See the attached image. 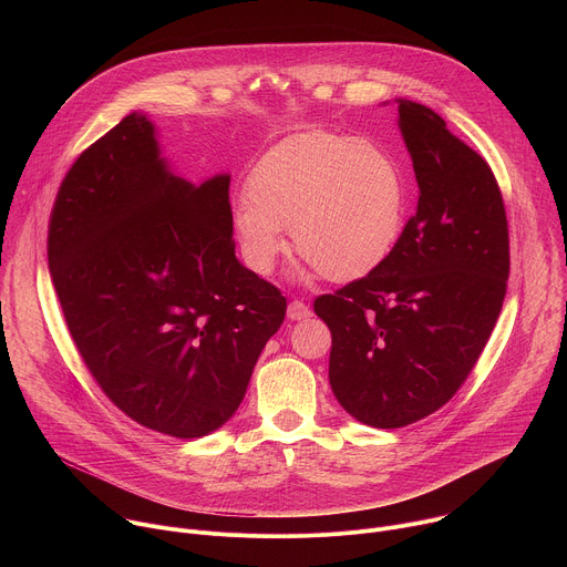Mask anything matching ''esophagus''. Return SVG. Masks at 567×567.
<instances>
[{"label": "esophagus", "instance_id": "esophagus-1", "mask_svg": "<svg viewBox=\"0 0 567 567\" xmlns=\"http://www.w3.org/2000/svg\"><path fill=\"white\" fill-rule=\"evenodd\" d=\"M287 316H289L291 320H305V318L311 316V309H309V305H305L302 300H291L289 307H287Z\"/></svg>", "mask_w": 567, "mask_h": 567}]
</instances>
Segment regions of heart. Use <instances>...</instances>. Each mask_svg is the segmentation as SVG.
<instances>
[{"label": "heart", "mask_w": 567, "mask_h": 567, "mask_svg": "<svg viewBox=\"0 0 567 567\" xmlns=\"http://www.w3.org/2000/svg\"><path fill=\"white\" fill-rule=\"evenodd\" d=\"M245 195L233 208V230L247 267L269 276L291 228L298 256L332 282L377 271L396 247L409 206L406 177L385 147L328 130L269 147Z\"/></svg>", "instance_id": "obj_1"}]
</instances>
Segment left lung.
Masks as SVG:
<instances>
[{
    "instance_id": "left-lung-1",
    "label": "left lung",
    "mask_w": 567,
    "mask_h": 567,
    "mask_svg": "<svg viewBox=\"0 0 567 567\" xmlns=\"http://www.w3.org/2000/svg\"><path fill=\"white\" fill-rule=\"evenodd\" d=\"M399 127L417 210L377 271L313 300L332 332V390L374 429L420 422L460 390L509 278L507 213L487 161L420 103L399 101Z\"/></svg>"
}]
</instances>
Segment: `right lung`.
Segmentation results:
<instances>
[{"label": "right lung", "instance_id": "add662e5", "mask_svg": "<svg viewBox=\"0 0 567 567\" xmlns=\"http://www.w3.org/2000/svg\"><path fill=\"white\" fill-rule=\"evenodd\" d=\"M228 186L175 177L150 121L130 114L73 161L49 217V271L78 354L118 411L182 440L237 411L287 311L235 258Z\"/></svg>", "mask_w": 567, "mask_h": 567}]
</instances>
